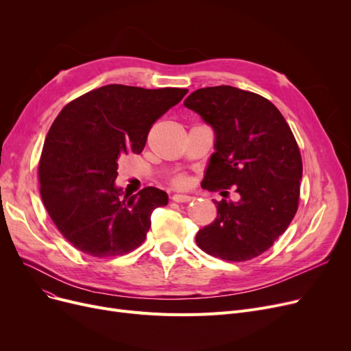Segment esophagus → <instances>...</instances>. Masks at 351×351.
Instances as JSON below:
<instances>
[{
	"label": "esophagus",
	"mask_w": 351,
	"mask_h": 351,
	"mask_svg": "<svg viewBox=\"0 0 351 351\" xmlns=\"http://www.w3.org/2000/svg\"><path fill=\"white\" fill-rule=\"evenodd\" d=\"M172 200H173V202H178V204H186V202L193 200V197H192V196H188V195H173V196H172Z\"/></svg>",
	"instance_id": "1"
}]
</instances>
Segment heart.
<instances>
[{
    "mask_svg": "<svg viewBox=\"0 0 351 351\" xmlns=\"http://www.w3.org/2000/svg\"><path fill=\"white\" fill-rule=\"evenodd\" d=\"M173 183L176 186H186V183H188V180L183 178V176H178L175 180H173Z\"/></svg>",
    "mask_w": 351,
    "mask_h": 351,
    "instance_id": "b5f03b06",
    "label": "heart"
}]
</instances>
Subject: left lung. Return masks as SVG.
Listing matches in <instances>:
<instances>
[{
    "instance_id": "left-lung-1",
    "label": "left lung",
    "mask_w": 351,
    "mask_h": 351,
    "mask_svg": "<svg viewBox=\"0 0 351 351\" xmlns=\"http://www.w3.org/2000/svg\"><path fill=\"white\" fill-rule=\"evenodd\" d=\"M215 131L202 188L236 186L239 202H215L217 217L196 234L219 259L246 262L270 249L299 208L303 163L290 126L269 99L229 85L200 88L183 102Z\"/></svg>"
}]
</instances>
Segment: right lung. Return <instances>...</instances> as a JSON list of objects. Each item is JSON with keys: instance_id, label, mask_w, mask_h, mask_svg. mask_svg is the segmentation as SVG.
I'll return each instance as SVG.
<instances>
[{"instance_id": "add662e5", "label": "right lung", "mask_w": 351, "mask_h": 351, "mask_svg": "<svg viewBox=\"0 0 351 351\" xmlns=\"http://www.w3.org/2000/svg\"><path fill=\"white\" fill-rule=\"evenodd\" d=\"M186 94L182 88L105 85L71 101L55 118L40 159V192L73 247L110 257L143 243L152 212L168 205V195L147 186L123 196L115 186L118 160L141 154L156 119Z\"/></svg>"}]
</instances>
